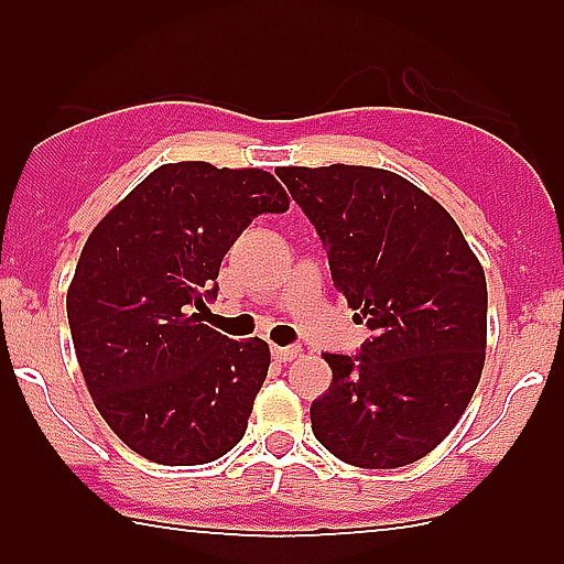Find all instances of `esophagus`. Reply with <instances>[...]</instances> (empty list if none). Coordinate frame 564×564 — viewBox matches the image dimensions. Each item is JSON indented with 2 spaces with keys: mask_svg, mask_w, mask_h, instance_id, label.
<instances>
[{
  "mask_svg": "<svg viewBox=\"0 0 564 564\" xmlns=\"http://www.w3.org/2000/svg\"><path fill=\"white\" fill-rule=\"evenodd\" d=\"M272 357L278 362H292L294 357H300V346H272Z\"/></svg>",
  "mask_w": 564,
  "mask_h": 564,
  "instance_id": "esophagus-1",
  "label": "esophagus"
}]
</instances>
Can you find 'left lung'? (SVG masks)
<instances>
[{"mask_svg": "<svg viewBox=\"0 0 564 564\" xmlns=\"http://www.w3.org/2000/svg\"><path fill=\"white\" fill-rule=\"evenodd\" d=\"M283 185L327 250L335 289L371 338L324 355L333 384L314 436L362 469L429 456L466 412L486 362V272L440 202L371 166H286Z\"/></svg>", "mask_w": 564, "mask_h": 564, "instance_id": "8db88e82", "label": "left lung"}]
</instances>
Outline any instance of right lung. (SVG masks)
Instances as JSON below:
<instances>
[{
    "instance_id": "add662e5",
    "label": "right lung",
    "mask_w": 564,
    "mask_h": 564,
    "mask_svg": "<svg viewBox=\"0 0 564 564\" xmlns=\"http://www.w3.org/2000/svg\"><path fill=\"white\" fill-rule=\"evenodd\" d=\"M286 209L270 172L166 163L89 235L67 322L95 406L139 456L209 464L246 436L270 346L226 338L202 324V311L250 220Z\"/></svg>"
}]
</instances>
